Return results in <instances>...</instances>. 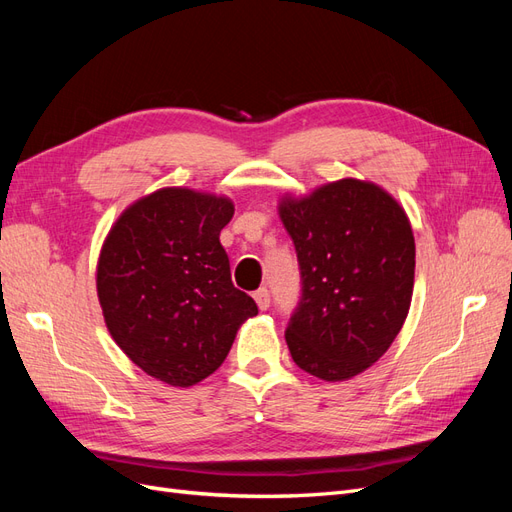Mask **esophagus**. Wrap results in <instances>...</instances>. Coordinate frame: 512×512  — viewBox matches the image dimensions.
Listing matches in <instances>:
<instances>
[{"mask_svg": "<svg viewBox=\"0 0 512 512\" xmlns=\"http://www.w3.org/2000/svg\"><path fill=\"white\" fill-rule=\"evenodd\" d=\"M254 299H256V303H258V307L262 309V312H265V309H269V305H271V294H269L267 288H258V290L254 292Z\"/></svg>", "mask_w": 512, "mask_h": 512, "instance_id": "obj_1", "label": "esophagus"}]
</instances>
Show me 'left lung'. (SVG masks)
<instances>
[{"label":"left lung","instance_id":"1","mask_svg":"<svg viewBox=\"0 0 512 512\" xmlns=\"http://www.w3.org/2000/svg\"><path fill=\"white\" fill-rule=\"evenodd\" d=\"M301 297L286 344L307 374L337 382L361 374L401 331L414 286V237L404 209L374 183L342 179L284 200Z\"/></svg>","mask_w":512,"mask_h":512}]
</instances>
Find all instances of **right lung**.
<instances>
[{
    "label": "right lung",
    "mask_w": 512,
    "mask_h": 512,
    "mask_svg": "<svg viewBox=\"0 0 512 512\" xmlns=\"http://www.w3.org/2000/svg\"><path fill=\"white\" fill-rule=\"evenodd\" d=\"M228 198L166 188L123 211L98 260L106 327L130 359L170 386L218 369L241 322L258 314L230 280L220 232Z\"/></svg>",
    "instance_id": "obj_1"
}]
</instances>
